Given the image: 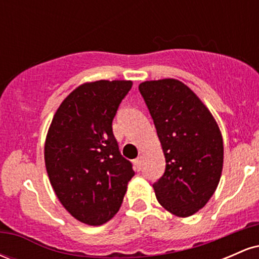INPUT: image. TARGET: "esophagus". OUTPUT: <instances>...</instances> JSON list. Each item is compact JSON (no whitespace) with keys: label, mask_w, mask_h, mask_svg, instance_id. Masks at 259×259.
<instances>
[{"label":"esophagus","mask_w":259,"mask_h":259,"mask_svg":"<svg viewBox=\"0 0 259 259\" xmlns=\"http://www.w3.org/2000/svg\"><path fill=\"white\" fill-rule=\"evenodd\" d=\"M142 159H144V158H142V156H139L138 158L134 160V165H135V169L138 171L141 170V168H142V162H144Z\"/></svg>","instance_id":"34e87169"}]
</instances>
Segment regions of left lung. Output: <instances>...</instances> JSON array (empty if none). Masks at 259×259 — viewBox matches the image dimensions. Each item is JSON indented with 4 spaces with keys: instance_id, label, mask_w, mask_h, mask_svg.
<instances>
[{
    "instance_id": "8db88e82",
    "label": "left lung",
    "mask_w": 259,
    "mask_h": 259,
    "mask_svg": "<svg viewBox=\"0 0 259 259\" xmlns=\"http://www.w3.org/2000/svg\"><path fill=\"white\" fill-rule=\"evenodd\" d=\"M165 157V171L153 184L160 206L190 217L206 206L223 170L222 133L209 109L177 79L139 85Z\"/></svg>"
}]
</instances>
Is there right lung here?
Listing matches in <instances>:
<instances>
[{"label":"right lung","instance_id":"add662e5","mask_svg":"<svg viewBox=\"0 0 259 259\" xmlns=\"http://www.w3.org/2000/svg\"><path fill=\"white\" fill-rule=\"evenodd\" d=\"M130 80H99L78 86L53 115L45 142L50 183L79 222L102 225L117 214L135 175L119 152L112 121Z\"/></svg>","mask_w":259,"mask_h":259}]
</instances>
